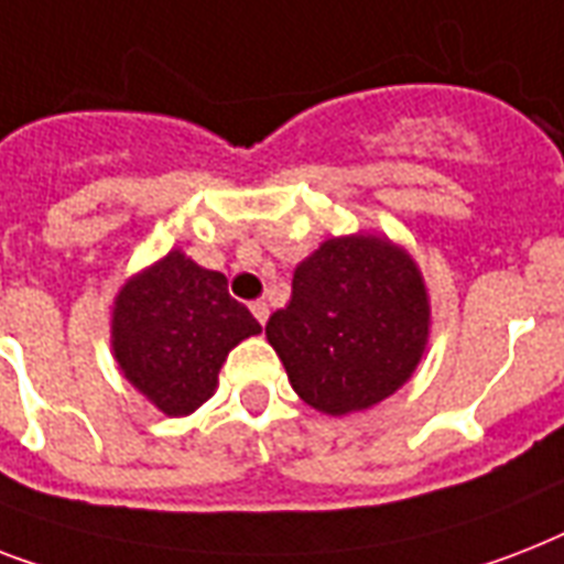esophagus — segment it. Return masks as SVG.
Listing matches in <instances>:
<instances>
[{
    "mask_svg": "<svg viewBox=\"0 0 564 564\" xmlns=\"http://www.w3.org/2000/svg\"><path fill=\"white\" fill-rule=\"evenodd\" d=\"M251 313H254V318L260 325H265V318H269V304H265V301H254V304H251Z\"/></svg>",
    "mask_w": 564,
    "mask_h": 564,
    "instance_id": "obj_1",
    "label": "esophagus"
}]
</instances>
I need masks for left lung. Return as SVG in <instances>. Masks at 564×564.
Listing matches in <instances>:
<instances>
[{
  "instance_id": "obj_1",
  "label": "left lung",
  "mask_w": 564,
  "mask_h": 564,
  "mask_svg": "<svg viewBox=\"0 0 564 564\" xmlns=\"http://www.w3.org/2000/svg\"><path fill=\"white\" fill-rule=\"evenodd\" d=\"M430 301L419 265L375 234L334 237L299 263L290 304L272 313L265 339L292 389L327 415L369 410L421 362Z\"/></svg>"
}]
</instances>
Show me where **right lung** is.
I'll return each instance as SVG.
<instances>
[{"instance_id": "add662e5", "label": "right lung", "mask_w": 564, "mask_h": 564, "mask_svg": "<svg viewBox=\"0 0 564 564\" xmlns=\"http://www.w3.org/2000/svg\"><path fill=\"white\" fill-rule=\"evenodd\" d=\"M260 334L228 278L170 251L119 290L110 345L119 371L166 415H189L219 380L228 351Z\"/></svg>"}]
</instances>
